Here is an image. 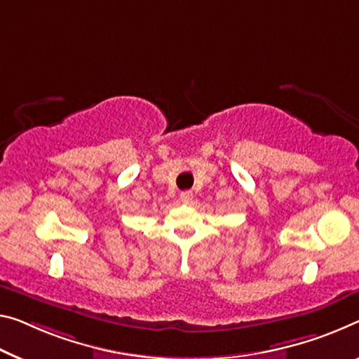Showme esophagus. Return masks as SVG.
Listing matches in <instances>:
<instances>
[{"instance_id":"1","label":"esophagus","mask_w":359,"mask_h":359,"mask_svg":"<svg viewBox=\"0 0 359 359\" xmlns=\"http://www.w3.org/2000/svg\"><path fill=\"white\" fill-rule=\"evenodd\" d=\"M180 198L183 203H191L192 202V192L191 191H183L180 194Z\"/></svg>"}]
</instances>
